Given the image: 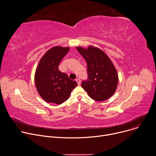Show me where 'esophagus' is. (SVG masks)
Instances as JSON below:
<instances>
[{"label":"esophagus","mask_w":156,"mask_h":156,"mask_svg":"<svg viewBox=\"0 0 156 156\" xmlns=\"http://www.w3.org/2000/svg\"><path fill=\"white\" fill-rule=\"evenodd\" d=\"M76 81L77 82V83H78V85H80V83H81V81H80V80L79 78H76Z\"/></svg>","instance_id":"34e87169"}]
</instances>
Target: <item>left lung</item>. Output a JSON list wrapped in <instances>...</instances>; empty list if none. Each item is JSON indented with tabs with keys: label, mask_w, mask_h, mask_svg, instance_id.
Segmentation results:
<instances>
[{
	"label": "left lung",
	"mask_w": 156,
	"mask_h": 156,
	"mask_svg": "<svg viewBox=\"0 0 156 156\" xmlns=\"http://www.w3.org/2000/svg\"><path fill=\"white\" fill-rule=\"evenodd\" d=\"M87 63L88 79L81 87L91 99L104 101L115 93L119 76L112 62L101 49L89 46L87 48L76 47Z\"/></svg>",
	"instance_id": "8db88e82"
}]
</instances>
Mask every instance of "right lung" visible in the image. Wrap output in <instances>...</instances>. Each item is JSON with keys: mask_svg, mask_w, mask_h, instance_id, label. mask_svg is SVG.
<instances>
[{"mask_svg": "<svg viewBox=\"0 0 156 156\" xmlns=\"http://www.w3.org/2000/svg\"><path fill=\"white\" fill-rule=\"evenodd\" d=\"M69 49V47L54 46L39 60L34 74L35 85L40 96L47 102H64L78 84L58 70L59 63Z\"/></svg>", "mask_w": 156, "mask_h": 156, "instance_id": "right-lung-1", "label": "right lung"}]
</instances>
